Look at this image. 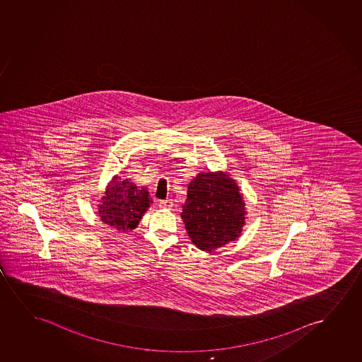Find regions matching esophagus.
<instances>
[{
	"label": "esophagus",
	"instance_id": "34e87169",
	"mask_svg": "<svg viewBox=\"0 0 362 362\" xmlns=\"http://www.w3.org/2000/svg\"><path fill=\"white\" fill-rule=\"evenodd\" d=\"M159 206L162 209H172V206H173V202H172L170 199H167V200H160V202H159Z\"/></svg>",
	"mask_w": 362,
	"mask_h": 362
}]
</instances>
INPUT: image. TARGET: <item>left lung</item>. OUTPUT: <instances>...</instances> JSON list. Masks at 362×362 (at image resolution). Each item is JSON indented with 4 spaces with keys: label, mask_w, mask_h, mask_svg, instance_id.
Returning a JSON list of instances; mask_svg holds the SVG:
<instances>
[{
    "label": "left lung",
    "mask_w": 362,
    "mask_h": 362,
    "mask_svg": "<svg viewBox=\"0 0 362 362\" xmlns=\"http://www.w3.org/2000/svg\"><path fill=\"white\" fill-rule=\"evenodd\" d=\"M180 216L192 243L211 252L233 243L246 223V205L228 172L197 174L188 184Z\"/></svg>",
    "instance_id": "1"
}]
</instances>
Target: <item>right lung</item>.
<instances>
[{"instance_id":"obj_1","label":"right lung","mask_w":362,"mask_h":362,"mask_svg":"<svg viewBox=\"0 0 362 362\" xmlns=\"http://www.w3.org/2000/svg\"><path fill=\"white\" fill-rule=\"evenodd\" d=\"M98 204V215L103 223L119 233L132 231L139 226L151 204L146 187H137L131 179L114 175Z\"/></svg>"}]
</instances>
